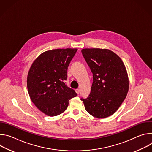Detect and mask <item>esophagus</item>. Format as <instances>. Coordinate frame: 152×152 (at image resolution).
Masks as SVG:
<instances>
[{"instance_id": "34e87169", "label": "esophagus", "mask_w": 152, "mask_h": 152, "mask_svg": "<svg viewBox=\"0 0 152 152\" xmlns=\"http://www.w3.org/2000/svg\"><path fill=\"white\" fill-rule=\"evenodd\" d=\"M75 91H76V93L78 94H79V92H80V90H79V89H76V90H75Z\"/></svg>"}]
</instances>
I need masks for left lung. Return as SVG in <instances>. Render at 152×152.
I'll return each mask as SVG.
<instances>
[{"mask_svg": "<svg viewBox=\"0 0 152 152\" xmlns=\"http://www.w3.org/2000/svg\"><path fill=\"white\" fill-rule=\"evenodd\" d=\"M82 55L93 73L89 96L83 101L90 115L104 118L114 114L129 91V77L121 59L107 49H83Z\"/></svg>", "mask_w": 152, "mask_h": 152, "instance_id": "left-lung-1", "label": "left lung"}]
</instances>
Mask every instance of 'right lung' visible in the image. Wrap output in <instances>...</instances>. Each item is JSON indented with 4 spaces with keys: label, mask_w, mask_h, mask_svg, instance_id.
Here are the masks:
<instances>
[{
    "label": "right lung",
    "mask_w": 152,
    "mask_h": 152,
    "mask_svg": "<svg viewBox=\"0 0 152 152\" xmlns=\"http://www.w3.org/2000/svg\"><path fill=\"white\" fill-rule=\"evenodd\" d=\"M77 49H57L39 55L28 72L27 87L31 100L46 115L53 117L66 110L69 101L77 96L65 80Z\"/></svg>",
    "instance_id": "right-lung-1"
}]
</instances>
